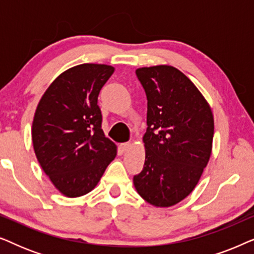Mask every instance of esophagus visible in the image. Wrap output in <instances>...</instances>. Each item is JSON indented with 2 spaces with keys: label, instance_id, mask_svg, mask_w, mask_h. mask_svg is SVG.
<instances>
[{
  "label": "esophagus",
  "instance_id": "esophagus-1",
  "mask_svg": "<svg viewBox=\"0 0 254 254\" xmlns=\"http://www.w3.org/2000/svg\"><path fill=\"white\" fill-rule=\"evenodd\" d=\"M130 145H131V143H129V142H125V143H121L119 147H120V149L123 151H127L128 149L130 148Z\"/></svg>",
  "mask_w": 254,
  "mask_h": 254
}]
</instances>
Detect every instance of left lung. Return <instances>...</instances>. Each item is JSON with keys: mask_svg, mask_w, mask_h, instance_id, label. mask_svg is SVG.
<instances>
[{"mask_svg": "<svg viewBox=\"0 0 254 254\" xmlns=\"http://www.w3.org/2000/svg\"><path fill=\"white\" fill-rule=\"evenodd\" d=\"M148 100L145 161L133 178L137 193L156 207L189 195L211 154L213 113L196 86L171 65L137 69Z\"/></svg>", "mask_w": 254, "mask_h": 254, "instance_id": "8db88e82", "label": "left lung"}]
</instances>
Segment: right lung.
<instances>
[{"label":"right lung","instance_id":"obj_1","mask_svg":"<svg viewBox=\"0 0 254 254\" xmlns=\"http://www.w3.org/2000/svg\"><path fill=\"white\" fill-rule=\"evenodd\" d=\"M114 68L76 65L59 76L38 104L32 124L37 159L65 196L89 193L117 155L102 129L98 96Z\"/></svg>","mask_w":254,"mask_h":254}]
</instances>
